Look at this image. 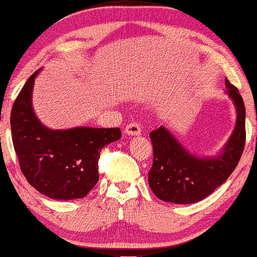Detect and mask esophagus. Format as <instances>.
<instances>
[{
  "label": "esophagus",
  "mask_w": 257,
  "mask_h": 257,
  "mask_svg": "<svg viewBox=\"0 0 257 257\" xmlns=\"http://www.w3.org/2000/svg\"><path fill=\"white\" fill-rule=\"evenodd\" d=\"M125 134L131 135V137H138L141 134V128L138 123H129L125 126Z\"/></svg>",
  "instance_id": "1"
}]
</instances>
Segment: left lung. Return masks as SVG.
Returning <instances> with one entry per match:
<instances>
[{
	"label": "left lung",
	"mask_w": 257,
	"mask_h": 257,
	"mask_svg": "<svg viewBox=\"0 0 257 257\" xmlns=\"http://www.w3.org/2000/svg\"><path fill=\"white\" fill-rule=\"evenodd\" d=\"M225 81V93L233 101L237 119L231 137L216 156L193 155L163 125L150 133L153 164L149 185L159 199L175 204L199 202L220 187L237 167L245 144V106L239 90Z\"/></svg>",
	"instance_id": "obj_1"
}]
</instances>
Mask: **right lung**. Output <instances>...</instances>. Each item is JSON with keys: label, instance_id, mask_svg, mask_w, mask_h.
Masks as SVG:
<instances>
[{"label": "right lung", "instance_id": "right-lung-1", "mask_svg": "<svg viewBox=\"0 0 257 257\" xmlns=\"http://www.w3.org/2000/svg\"><path fill=\"white\" fill-rule=\"evenodd\" d=\"M37 70L20 90L11 113L12 140L23 174L40 193L57 200L83 198L99 180L100 151L119 140V128L51 129L32 107Z\"/></svg>", "mask_w": 257, "mask_h": 257}]
</instances>
